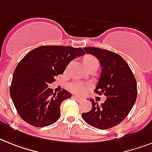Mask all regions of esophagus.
I'll list each match as a JSON object with an SVG mask.
<instances>
[{
  "label": "esophagus",
  "mask_w": 152,
  "mask_h": 152,
  "mask_svg": "<svg viewBox=\"0 0 152 152\" xmlns=\"http://www.w3.org/2000/svg\"><path fill=\"white\" fill-rule=\"evenodd\" d=\"M73 97L75 98V99H77V101H79V102H82V101H83V100H84V99H83V98L80 97V96H74Z\"/></svg>",
  "instance_id": "esophagus-1"
}]
</instances>
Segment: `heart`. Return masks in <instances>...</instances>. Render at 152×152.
I'll list each match as a JSON object with an SVG mask.
<instances>
[{
    "label": "heart",
    "mask_w": 152,
    "mask_h": 152,
    "mask_svg": "<svg viewBox=\"0 0 152 152\" xmlns=\"http://www.w3.org/2000/svg\"><path fill=\"white\" fill-rule=\"evenodd\" d=\"M83 61L87 69L88 67H91L92 65H99L98 60L92 55H86V56H84ZM88 86L89 85L88 84L83 83V82H81V81H75L69 84L68 89L72 91V92H75V93H81V92H84L85 91H86Z\"/></svg>",
    "instance_id": "obj_1"
}]
</instances>
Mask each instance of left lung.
<instances>
[{
	"label": "left lung",
	"mask_w": 152,
	"mask_h": 152,
	"mask_svg": "<svg viewBox=\"0 0 152 152\" xmlns=\"http://www.w3.org/2000/svg\"><path fill=\"white\" fill-rule=\"evenodd\" d=\"M84 50L99 61L102 71L95 91L104 94L106 99L101 106L90 99L92 108L81 114V117L97 129L112 128L126 118L134 105L137 96L136 79L127 63L116 53L96 47Z\"/></svg>",
	"instance_id": "obj_1"
}]
</instances>
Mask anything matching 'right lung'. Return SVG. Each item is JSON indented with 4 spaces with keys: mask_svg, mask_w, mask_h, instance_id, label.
<instances>
[{
    "mask_svg": "<svg viewBox=\"0 0 152 152\" xmlns=\"http://www.w3.org/2000/svg\"><path fill=\"white\" fill-rule=\"evenodd\" d=\"M84 54L81 48L42 46L24 56L14 71L10 87V96L22 120L36 127L50 126L59 120L60 106L71 94L65 89L53 93L48 85L64 73L71 61Z\"/></svg>",
    "mask_w": 152,
    "mask_h": 152,
    "instance_id": "1",
    "label": "right lung"
}]
</instances>
